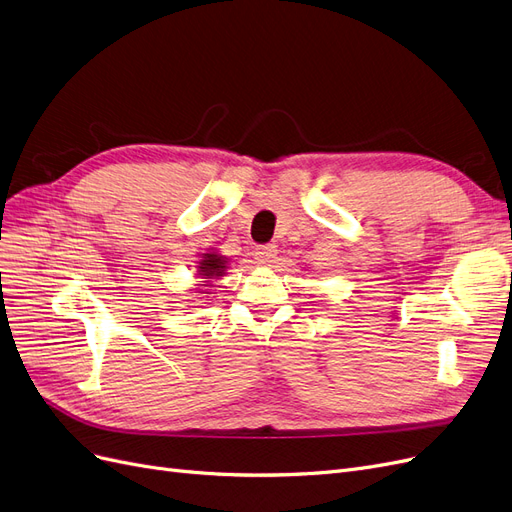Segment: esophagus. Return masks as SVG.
Instances as JSON below:
<instances>
[{"label":"esophagus","mask_w":512,"mask_h":512,"mask_svg":"<svg viewBox=\"0 0 512 512\" xmlns=\"http://www.w3.org/2000/svg\"><path fill=\"white\" fill-rule=\"evenodd\" d=\"M276 253H278L276 244H261V246H257L255 257L259 263H266V266H270V263L276 259Z\"/></svg>","instance_id":"obj_1"}]
</instances>
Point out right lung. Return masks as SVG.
<instances>
[{"mask_svg":"<svg viewBox=\"0 0 512 512\" xmlns=\"http://www.w3.org/2000/svg\"><path fill=\"white\" fill-rule=\"evenodd\" d=\"M227 257L225 255H219L217 251H208V253H204L202 255V259L197 261V276L200 278H221L223 274H225V270H227ZM208 280H204V287H208L210 283ZM202 293V291H200ZM208 293V291H206Z\"/></svg>","mask_w":512,"mask_h":512,"instance_id":"1","label":"right lung"}]
</instances>
